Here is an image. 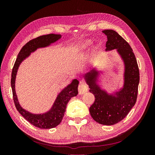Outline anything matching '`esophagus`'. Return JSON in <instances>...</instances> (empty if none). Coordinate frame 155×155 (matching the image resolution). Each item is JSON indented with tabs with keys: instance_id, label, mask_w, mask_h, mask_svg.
<instances>
[{
	"instance_id": "esophagus-1",
	"label": "esophagus",
	"mask_w": 155,
	"mask_h": 155,
	"mask_svg": "<svg viewBox=\"0 0 155 155\" xmlns=\"http://www.w3.org/2000/svg\"><path fill=\"white\" fill-rule=\"evenodd\" d=\"M88 91V87L86 85L83 83H81L80 85L78 86V92L79 94H83Z\"/></svg>"
}]
</instances>
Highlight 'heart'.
<instances>
[{"label":"heart","mask_w":155,"mask_h":155,"mask_svg":"<svg viewBox=\"0 0 155 155\" xmlns=\"http://www.w3.org/2000/svg\"><path fill=\"white\" fill-rule=\"evenodd\" d=\"M91 44H92V41L91 40H87L83 42L82 43H81L76 49H75V50L74 51V55L75 56L79 55L81 54H82L84 51H85L90 47Z\"/></svg>","instance_id":"b5f03b06"}]
</instances>
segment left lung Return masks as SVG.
Instances as JSON below:
<instances>
[{
    "mask_svg": "<svg viewBox=\"0 0 155 155\" xmlns=\"http://www.w3.org/2000/svg\"><path fill=\"white\" fill-rule=\"evenodd\" d=\"M106 51L116 49L125 64L124 85L115 95H109L96 84L99 72L95 68L85 74V79L95 101L89 109L92 118L102 125H112L120 122L135 105L140 81L137 59L130 46L122 37L112 30H105Z\"/></svg>",
    "mask_w": 155,
    "mask_h": 155,
    "instance_id": "obj_1",
    "label": "left lung"
}]
</instances>
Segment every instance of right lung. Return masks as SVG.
Instances as JSON below:
<instances>
[{"mask_svg":"<svg viewBox=\"0 0 155 155\" xmlns=\"http://www.w3.org/2000/svg\"><path fill=\"white\" fill-rule=\"evenodd\" d=\"M61 37V35L51 34L39 36L28 42L20 50L12 69L11 86L14 104H15L16 109L28 122L40 129L54 128L61 122L64 112L66 111L68 102L71 99V97L78 95L79 81L77 79H74L70 85L65 87L59 94L52 107L49 111L45 114H34L22 109L19 105L15 89L16 75L20 64L23 60L28 57L31 52H34L39 48L49 46L51 43H53L59 39Z\"/></svg>","mask_w":155,"mask_h":155,"instance_id":"right-lung-1","label":"right lung"}]
</instances>
